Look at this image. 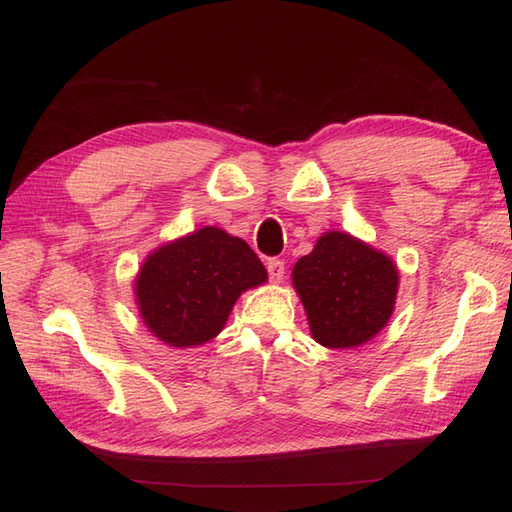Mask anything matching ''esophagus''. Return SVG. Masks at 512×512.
I'll list each match as a JSON object with an SVG mask.
<instances>
[{
    "instance_id": "34e87169",
    "label": "esophagus",
    "mask_w": 512,
    "mask_h": 512,
    "mask_svg": "<svg viewBox=\"0 0 512 512\" xmlns=\"http://www.w3.org/2000/svg\"><path fill=\"white\" fill-rule=\"evenodd\" d=\"M266 268H268L270 281H274V283H281L283 281V274H285V261L283 259H277V257L268 259Z\"/></svg>"
}]
</instances>
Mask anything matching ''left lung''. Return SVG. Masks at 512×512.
Wrapping results in <instances>:
<instances>
[{"label":"left lung","instance_id":"obj_1","mask_svg":"<svg viewBox=\"0 0 512 512\" xmlns=\"http://www.w3.org/2000/svg\"><path fill=\"white\" fill-rule=\"evenodd\" d=\"M311 335L326 348L368 342L391 318L398 292L393 261L348 233H324L292 272Z\"/></svg>","mask_w":512,"mask_h":512}]
</instances>
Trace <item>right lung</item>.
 Listing matches in <instances>:
<instances>
[{"instance_id": "1", "label": "right lung", "mask_w": 512, "mask_h": 512, "mask_svg": "<svg viewBox=\"0 0 512 512\" xmlns=\"http://www.w3.org/2000/svg\"><path fill=\"white\" fill-rule=\"evenodd\" d=\"M266 279L244 240L205 227L144 261L136 281L140 316L162 342L199 346L222 331L238 296Z\"/></svg>"}]
</instances>
